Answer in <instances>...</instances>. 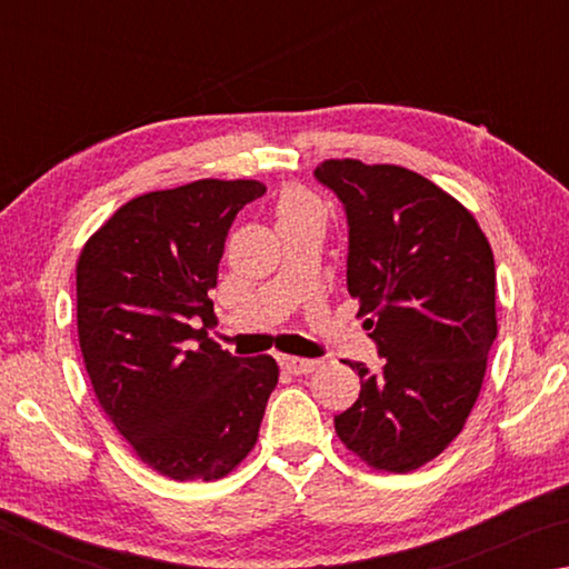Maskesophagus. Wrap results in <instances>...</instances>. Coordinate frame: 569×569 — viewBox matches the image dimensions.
<instances>
[{
	"label": "esophagus",
	"mask_w": 569,
	"mask_h": 569,
	"mask_svg": "<svg viewBox=\"0 0 569 569\" xmlns=\"http://www.w3.org/2000/svg\"><path fill=\"white\" fill-rule=\"evenodd\" d=\"M278 363H281L288 373H311L321 361L298 359V356H278Z\"/></svg>",
	"instance_id": "obj_1"
}]
</instances>
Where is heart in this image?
<instances>
[{"label":"heart","mask_w":569,"mask_h":569,"mask_svg":"<svg viewBox=\"0 0 569 569\" xmlns=\"http://www.w3.org/2000/svg\"><path fill=\"white\" fill-rule=\"evenodd\" d=\"M311 213H321V206H319V200H316L308 190L286 188L281 196H278V203H276L278 223H286V220L311 216Z\"/></svg>","instance_id":"heart-1"}]
</instances>
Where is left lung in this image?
Instances as JSON below:
<instances>
[{
  "label": "left lung",
  "mask_w": 569,
  "mask_h": 569,
  "mask_svg": "<svg viewBox=\"0 0 569 569\" xmlns=\"http://www.w3.org/2000/svg\"><path fill=\"white\" fill-rule=\"evenodd\" d=\"M313 176L343 203L346 286L381 356L379 371L349 361L361 393L336 435L369 467L403 475L457 439L479 397L497 339L492 248L419 172L326 160Z\"/></svg>",
  "instance_id": "obj_1"
}]
</instances>
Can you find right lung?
<instances>
[{"label": "right lung", "instance_id": "right-lung-1", "mask_svg": "<svg viewBox=\"0 0 569 569\" xmlns=\"http://www.w3.org/2000/svg\"><path fill=\"white\" fill-rule=\"evenodd\" d=\"M263 192L258 180L213 178L146 192L114 210L77 261V333L94 397L162 477L220 479L256 447L278 366L230 356L206 326L228 230Z\"/></svg>", "mask_w": 569, "mask_h": 569}]
</instances>
